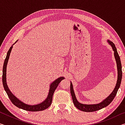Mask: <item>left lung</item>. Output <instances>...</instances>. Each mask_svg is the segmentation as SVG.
Segmentation results:
<instances>
[{"instance_id": "left-lung-1", "label": "left lung", "mask_w": 125, "mask_h": 125, "mask_svg": "<svg viewBox=\"0 0 125 125\" xmlns=\"http://www.w3.org/2000/svg\"><path fill=\"white\" fill-rule=\"evenodd\" d=\"M107 42L111 46L113 49V51L114 52V57H115L116 65H117V82H116V84L115 85V87L114 88V90L106 98L103 100L101 102L98 104H83L79 103L77 100V98L75 97V95L74 92L73 86L72 83L71 82V86H70V90H71V95L72 97V100L73 101L74 104L75 106L77 107L78 109L80 110L83 111L84 112H93L97 110H99L101 109L104 108V107H106L108 106L110 104L113 100H114V98H115L117 92L120 86V84H121V79H122V65L121 63V60H120V58L119 55H118L117 49L115 47V45L113 42H111L110 40H107Z\"/></svg>"}]
</instances>
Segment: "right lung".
I'll use <instances>...</instances> for the list:
<instances>
[{"mask_svg":"<svg viewBox=\"0 0 125 125\" xmlns=\"http://www.w3.org/2000/svg\"><path fill=\"white\" fill-rule=\"evenodd\" d=\"M18 40H17V41L15 42V43H16V42H18ZM15 43H14L13 45L10 47V49L8 51L7 54V57H6L5 60L4 61V62L2 80H3V84L4 89H5L6 93H7V94L8 95V97H9L10 100H11L12 103L14 105H15L16 106L19 107V108L29 111H39L44 110L47 109L48 107L51 105L53 95L54 94L55 90L56 89L57 87L58 84H60V83L61 82V80H63L65 79V78L64 77H61L57 78V79H56V80H54L52 83H51L50 85L49 92H48L47 98H46L45 100L42 101L41 103H39L36 105H32L26 104L22 102L21 100H20L19 99L17 98L16 97L12 94L11 91L10 90L7 83V67L8 61H9L10 53H11L12 48L13 47V45Z\"/></svg>","mask_w":125,"mask_h":125,"instance_id":"1","label":"right lung"}]
</instances>
